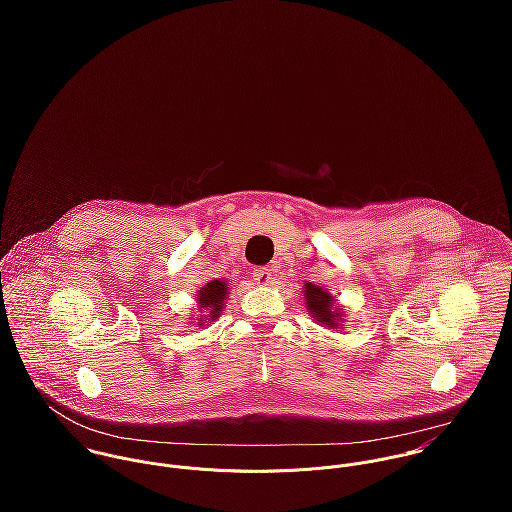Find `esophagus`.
<instances>
[{
	"label": "esophagus",
	"mask_w": 512,
	"mask_h": 512,
	"mask_svg": "<svg viewBox=\"0 0 512 512\" xmlns=\"http://www.w3.org/2000/svg\"><path fill=\"white\" fill-rule=\"evenodd\" d=\"M252 278H254V282H256V284H260V286H268V284H270V280H272V270H270V268H264V266L254 268V270H252Z\"/></svg>",
	"instance_id": "1"
}]
</instances>
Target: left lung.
<instances>
[{
	"label": "left lung",
	"mask_w": 512,
	"mask_h": 512,
	"mask_svg": "<svg viewBox=\"0 0 512 512\" xmlns=\"http://www.w3.org/2000/svg\"><path fill=\"white\" fill-rule=\"evenodd\" d=\"M301 293H303L305 309L315 319V323H319L327 329H341L347 313L343 311V305L337 303L331 293L323 290L317 284H311V282H305Z\"/></svg>",
	"instance_id": "obj_1"
}]
</instances>
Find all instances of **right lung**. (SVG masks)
I'll list each match as a JSON object with an SVG mask.
<instances>
[{"label":"right lung","mask_w":512,"mask_h":512,"mask_svg":"<svg viewBox=\"0 0 512 512\" xmlns=\"http://www.w3.org/2000/svg\"><path fill=\"white\" fill-rule=\"evenodd\" d=\"M228 295V284L226 280H211L207 282L203 288H199L195 293V301H197V311L199 317L195 319L197 327H205L207 323L219 319L220 313L224 311V301Z\"/></svg>","instance_id":"1"}]
</instances>
